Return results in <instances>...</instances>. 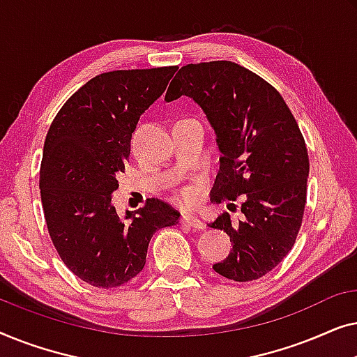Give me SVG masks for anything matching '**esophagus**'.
Masks as SVG:
<instances>
[{"mask_svg": "<svg viewBox=\"0 0 357 357\" xmlns=\"http://www.w3.org/2000/svg\"><path fill=\"white\" fill-rule=\"evenodd\" d=\"M180 221H182V224H187V226L193 227V229H204V227H206V224H204L202 219H198L195 216H188V214H187V216H182Z\"/></svg>", "mask_w": 357, "mask_h": 357, "instance_id": "obj_1", "label": "esophagus"}]
</instances>
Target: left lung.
<instances>
[{
  "label": "left lung",
  "mask_w": 357,
  "mask_h": 357,
  "mask_svg": "<svg viewBox=\"0 0 357 357\" xmlns=\"http://www.w3.org/2000/svg\"><path fill=\"white\" fill-rule=\"evenodd\" d=\"M182 96L202 107L216 135L221 165L211 199L242 198V221L224 213L209 224L232 242L213 270L234 281L258 280L280 265L301 229L309 177L305 141L280 92L237 63L180 68L165 100Z\"/></svg>",
  "instance_id": "obj_1"
}]
</instances>
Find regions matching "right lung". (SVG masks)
<instances>
[{"mask_svg":"<svg viewBox=\"0 0 357 357\" xmlns=\"http://www.w3.org/2000/svg\"><path fill=\"white\" fill-rule=\"evenodd\" d=\"M177 66L102 73L75 92L48 130L40 165L43 214L63 263L87 284L116 287L144 268L151 237L180 213L158 198L121 219L112 204L139 116Z\"/></svg>","mask_w":357,"mask_h":357,"instance_id":"obj_1","label":"right lung"}]
</instances>
